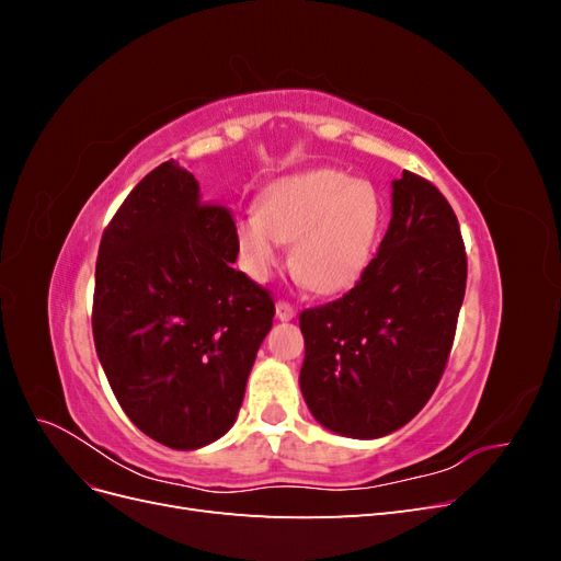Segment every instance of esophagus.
Masks as SVG:
<instances>
[{
  "mask_svg": "<svg viewBox=\"0 0 561 561\" xmlns=\"http://www.w3.org/2000/svg\"><path fill=\"white\" fill-rule=\"evenodd\" d=\"M276 316L280 318V320H293L295 316H297V311H295V307L290 301H285V299H280L278 304H276Z\"/></svg>",
  "mask_w": 561,
  "mask_h": 561,
  "instance_id": "1",
  "label": "esophagus"
}]
</instances>
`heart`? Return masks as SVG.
<instances>
[{
    "mask_svg": "<svg viewBox=\"0 0 561 561\" xmlns=\"http://www.w3.org/2000/svg\"><path fill=\"white\" fill-rule=\"evenodd\" d=\"M383 225V203L369 182L330 171L287 178L262 196L260 215L236 222L241 264L266 280L280 264V243L293 245L299 280L320 295H334L363 276Z\"/></svg>",
    "mask_w": 561,
    "mask_h": 561,
    "instance_id": "b5f03b06",
    "label": "heart"
}]
</instances>
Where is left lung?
Returning <instances> with one entry per match:
<instances>
[{"label":"left lung","mask_w":561,"mask_h":561,"mask_svg":"<svg viewBox=\"0 0 561 561\" xmlns=\"http://www.w3.org/2000/svg\"><path fill=\"white\" fill-rule=\"evenodd\" d=\"M466 278L449 201L431 180L402 171L375 260L344 297L299 313V386L322 426L371 439L423 410L445 375Z\"/></svg>","instance_id":"1"}]
</instances>
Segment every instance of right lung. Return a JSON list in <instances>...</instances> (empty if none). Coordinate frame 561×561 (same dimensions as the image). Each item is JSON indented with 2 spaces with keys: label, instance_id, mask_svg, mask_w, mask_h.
Here are the masks:
<instances>
[{
  "label": "right lung",
  "instance_id": "add662e5",
  "mask_svg": "<svg viewBox=\"0 0 561 561\" xmlns=\"http://www.w3.org/2000/svg\"><path fill=\"white\" fill-rule=\"evenodd\" d=\"M236 254L231 210L201 203L175 159L138 182L100 241V365L126 416L171 449H198L231 428L274 325V297L233 268Z\"/></svg>",
  "mask_w": 561,
  "mask_h": 561
}]
</instances>
